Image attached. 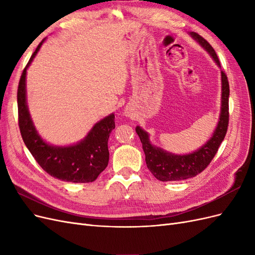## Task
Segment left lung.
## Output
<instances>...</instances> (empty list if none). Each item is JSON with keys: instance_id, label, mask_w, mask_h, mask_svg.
<instances>
[{"instance_id": "obj_1", "label": "left lung", "mask_w": 255, "mask_h": 255, "mask_svg": "<svg viewBox=\"0 0 255 255\" xmlns=\"http://www.w3.org/2000/svg\"><path fill=\"white\" fill-rule=\"evenodd\" d=\"M194 40L211 55L221 71V106L220 115L212 136L199 149L186 154H174L160 146L153 144L150 140V134L140 128L136 127V133L140 138L142 149L145 155V164L151 173L161 182L182 181L194 177L211 163L222 140L225 139L229 125V96L230 87L227 75L221 70L219 59L212 45L203 37L195 32L188 33Z\"/></svg>"}]
</instances>
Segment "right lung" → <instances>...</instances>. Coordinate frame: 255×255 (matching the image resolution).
Returning a JSON list of instances; mask_svg holds the SVG:
<instances>
[{
    "label": "right lung",
    "mask_w": 255,
    "mask_h": 255,
    "mask_svg": "<svg viewBox=\"0 0 255 255\" xmlns=\"http://www.w3.org/2000/svg\"><path fill=\"white\" fill-rule=\"evenodd\" d=\"M44 40L39 43L30 57L19 82L18 113L22 139L37 163L50 175L65 182H94L109 165L107 141L115 128V114H110L98 121L87 135L75 143L55 145L43 139L38 133L28 111L26 73Z\"/></svg>",
    "instance_id": "1"
}]
</instances>
